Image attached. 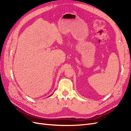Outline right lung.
Returning a JSON list of instances; mask_svg holds the SVG:
<instances>
[{"instance_id":"obj_1","label":"right lung","mask_w":131,"mask_h":131,"mask_svg":"<svg viewBox=\"0 0 131 131\" xmlns=\"http://www.w3.org/2000/svg\"><path fill=\"white\" fill-rule=\"evenodd\" d=\"M50 96H51V95H50Z\"/></svg>"}]
</instances>
